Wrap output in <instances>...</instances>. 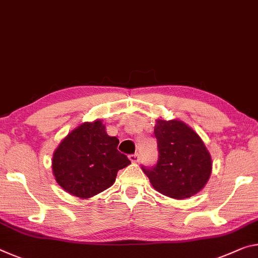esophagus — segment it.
<instances>
[{
	"instance_id": "34e87169",
	"label": "esophagus",
	"mask_w": 258,
	"mask_h": 258,
	"mask_svg": "<svg viewBox=\"0 0 258 258\" xmlns=\"http://www.w3.org/2000/svg\"><path fill=\"white\" fill-rule=\"evenodd\" d=\"M128 158H130V161L132 162V163H138V162H139V159H140V156H139V154H138V153H136V154L130 155Z\"/></svg>"
}]
</instances>
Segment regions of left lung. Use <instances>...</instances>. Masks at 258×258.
I'll return each instance as SVG.
<instances>
[{
    "label": "left lung",
    "instance_id": "1",
    "mask_svg": "<svg viewBox=\"0 0 258 258\" xmlns=\"http://www.w3.org/2000/svg\"><path fill=\"white\" fill-rule=\"evenodd\" d=\"M157 139L158 161L142 171L159 193L182 200L198 194L211 174L212 162L202 139L181 120L157 119L154 128Z\"/></svg>",
    "mask_w": 258,
    "mask_h": 258
}]
</instances>
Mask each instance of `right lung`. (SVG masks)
<instances>
[{"instance_id":"1","label":"right lung","mask_w":258,"mask_h":258,"mask_svg":"<svg viewBox=\"0 0 258 258\" xmlns=\"http://www.w3.org/2000/svg\"><path fill=\"white\" fill-rule=\"evenodd\" d=\"M102 120L84 122L65 137L52 155V173L65 191L88 199L112 186L117 172L131 164L118 151Z\"/></svg>"}]
</instances>
